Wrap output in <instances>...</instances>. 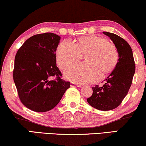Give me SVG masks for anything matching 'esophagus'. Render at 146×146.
I'll return each instance as SVG.
<instances>
[{
  "label": "esophagus",
  "mask_w": 146,
  "mask_h": 146,
  "mask_svg": "<svg viewBox=\"0 0 146 146\" xmlns=\"http://www.w3.org/2000/svg\"><path fill=\"white\" fill-rule=\"evenodd\" d=\"M70 86H72V87H74V86L82 87V86L80 84H76V83H74V82H71L70 83Z\"/></svg>",
  "instance_id": "34e87169"
}]
</instances>
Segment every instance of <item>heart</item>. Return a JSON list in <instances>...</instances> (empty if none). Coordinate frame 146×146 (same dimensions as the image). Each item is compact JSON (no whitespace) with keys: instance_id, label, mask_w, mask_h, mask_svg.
<instances>
[{"instance_id":"heart-1","label":"heart","mask_w":146,"mask_h":146,"mask_svg":"<svg viewBox=\"0 0 146 146\" xmlns=\"http://www.w3.org/2000/svg\"><path fill=\"white\" fill-rule=\"evenodd\" d=\"M86 54L87 62L76 63L64 71L67 79L78 84H88L97 81L114 69L119 59L117 48L105 38L87 36L78 40L76 44L65 40L56 50L57 64L61 69L78 60Z\"/></svg>"}]
</instances>
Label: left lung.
Wrapping results in <instances>:
<instances>
[{"instance_id":"left-lung-1","label":"left lung","mask_w":146,"mask_h":146,"mask_svg":"<svg viewBox=\"0 0 146 146\" xmlns=\"http://www.w3.org/2000/svg\"><path fill=\"white\" fill-rule=\"evenodd\" d=\"M103 33L110 38L116 46L119 53L118 62L102 86L96 85L92 87V95L87 102L96 109L108 111L119 106L127 94L132 83L135 65L130 46L124 39L113 33Z\"/></svg>"}]
</instances>
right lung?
I'll list each match as a JSON object with an SVG mask.
<instances>
[{"mask_svg": "<svg viewBox=\"0 0 146 146\" xmlns=\"http://www.w3.org/2000/svg\"><path fill=\"white\" fill-rule=\"evenodd\" d=\"M60 40L58 35L51 33L34 35L15 56L13 80L18 95L24 106L36 112L53 109L70 87L69 82L62 79L56 66Z\"/></svg>", "mask_w": 146, "mask_h": 146, "instance_id": "1", "label": "right lung"}]
</instances>
